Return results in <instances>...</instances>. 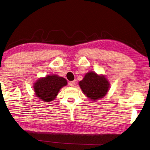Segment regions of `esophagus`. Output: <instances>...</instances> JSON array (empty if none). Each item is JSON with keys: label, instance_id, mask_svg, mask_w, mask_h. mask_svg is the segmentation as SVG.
I'll list each match as a JSON object with an SVG mask.
<instances>
[{"label": "esophagus", "instance_id": "34e87169", "mask_svg": "<svg viewBox=\"0 0 150 150\" xmlns=\"http://www.w3.org/2000/svg\"><path fill=\"white\" fill-rule=\"evenodd\" d=\"M69 84V85H70L71 86H74L75 84V81H70Z\"/></svg>", "mask_w": 150, "mask_h": 150}]
</instances>
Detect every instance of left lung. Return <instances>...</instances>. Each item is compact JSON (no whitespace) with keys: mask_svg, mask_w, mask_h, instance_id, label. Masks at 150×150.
<instances>
[{"mask_svg":"<svg viewBox=\"0 0 150 150\" xmlns=\"http://www.w3.org/2000/svg\"><path fill=\"white\" fill-rule=\"evenodd\" d=\"M79 84L84 94L92 100L102 98L107 94L110 87V83L104 76L93 71L87 73Z\"/></svg>","mask_w":150,"mask_h":150,"instance_id":"1","label":"left lung"}]
</instances>
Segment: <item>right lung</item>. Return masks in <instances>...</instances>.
<instances>
[{
  "label": "right lung",
  "mask_w": 150,
  "mask_h": 150,
  "mask_svg": "<svg viewBox=\"0 0 150 150\" xmlns=\"http://www.w3.org/2000/svg\"><path fill=\"white\" fill-rule=\"evenodd\" d=\"M67 84V81L56 75H48L39 79L34 84V91L37 97L46 102H51L56 98L58 92Z\"/></svg>",
  "instance_id": "1"
}]
</instances>
